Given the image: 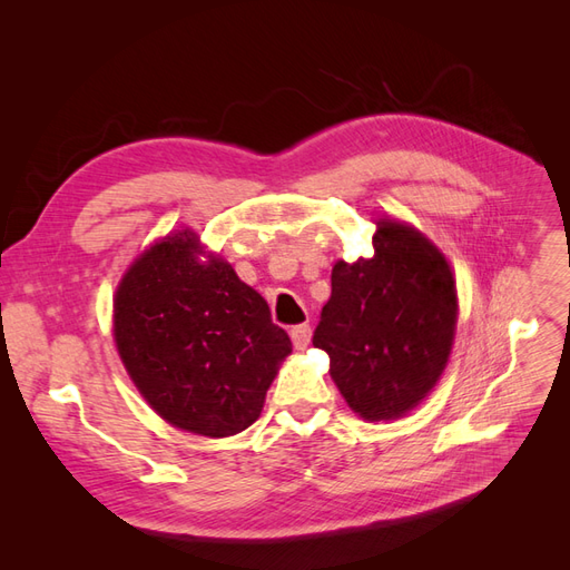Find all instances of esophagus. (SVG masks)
<instances>
[{
    "mask_svg": "<svg viewBox=\"0 0 570 570\" xmlns=\"http://www.w3.org/2000/svg\"><path fill=\"white\" fill-rule=\"evenodd\" d=\"M289 337H292V344H295L297 350H306L308 342H312V325H308V323L295 325L289 331Z\"/></svg>",
    "mask_w": 570,
    "mask_h": 570,
    "instance_id": "1",
    "label": "esophagus"
}]
</instances>
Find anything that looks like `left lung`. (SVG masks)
Instances as JSON below:
<instances>
[{"label":"left lung","mask_w":570,"mask_h":570,"mask_svg":"<svg viewBox=\"0 0 570 570\" xmlns=\"http://www.w3.org/2000/svg\"><path fill=\"white\" fill-rule=\"evenodd\" d=\"M373 258L337 262L314 347L366 421L400 419L435 387L452 352L456 285L450 264L409 226L381 220Z\"/></svg>","instance_id":"8db88e82"}]
</instances>
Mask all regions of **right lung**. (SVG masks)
Returning <instances> with one entry per match:
<instances>
[{
    "label": "right lung",
    "instance_id": "add662e5",
    "mask_svg": "<svg viewBox=\"0 0 570 570\" xmlns=\"http://www.w3.org/2000/svg\"><path fill=\"white\" fill-rule=\"evenodd\" d=\"M195 233L168 235L126 273L114 299L120 358L149 406L187 433H243L292 352L256 289L230 264L197 258Z\"/></svg>",
    "mask_w": 570,
    "mask_h": 570
}]
</instances>
